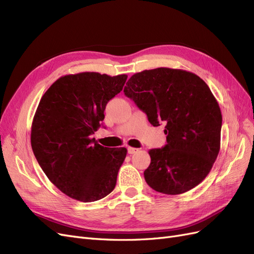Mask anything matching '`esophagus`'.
Here are the masks:
<instances>
[{"label":"esophagus","mask_w":254,"mask_h":254,"mask_svg":"<svg viewBox=\"0 0 254 254\" xmlns=\"http://www.w3.org/2000/svg\"><path fill=\"white\" fill-rule=\"evenodd\" d=\"M127 151H128L129 155H133V153L139 151V149H137V148H133V147H128V148H127Z\"/></svg>","instance_id":"1"}]
</instances>
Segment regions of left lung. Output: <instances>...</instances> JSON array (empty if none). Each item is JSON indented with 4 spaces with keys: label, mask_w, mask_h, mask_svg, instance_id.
I'll return each mask as SVG.
<instances>
[{
    "label": "left lung",
    "mask_w": 254,
    "mask_h": 254,
    "mask_svg": "<svg viewBox=\"0 0 254 254\" xmlns=\"http://www.w3.org/2000/svg\"><path fill=\"white\" fill-rule=\"evenodd\" d=\"M124 92L151 125L165 124L167 144L148 151L150 164L144 172L148 186L167 195L197 187L220 149L221 112L207 84L191 72L157 67L133 74Z\"/></svg>",
    "instance_id": "8db88e82"
}]
</instances>
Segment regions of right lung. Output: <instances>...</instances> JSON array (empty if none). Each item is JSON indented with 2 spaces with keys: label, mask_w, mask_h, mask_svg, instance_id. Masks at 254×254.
<instances>
[{
  "label": "right lung",
  "mask_w": 254,
  "mask_h": 254,
  "mask_svg": "<svg viewBox=\"0 0 254 254\" xmlns=\"http://www.w3.org/2000/svg\"><path fill=\"white\" fill-rule=\"evenodd\" d=\"M126 80V74L64 75L38 105L30 133L34 155L54 186L76 200H99L117 184L127 149L104 147L92 134L105 119L107 103Z\"/></svg>",
  "instance_id": "add662e5"
}]
</instances>
